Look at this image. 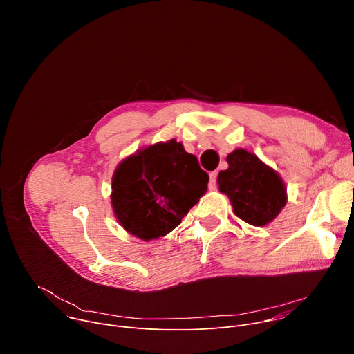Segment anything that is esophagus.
Wrapping results in <instances>:
<instances>
[{
    "label": "esophagus",
    "mask_w": 354,
    "mask_h": 354,
    "mask_svg": "<svg viewBox=\"0 0 354 354\" xmlns=\"http://www.w3.org/2000/svg\"><path fill=\"white\" fill-rule=\"evenodd\" d=\"M209 187H210L212 190H216V189H217V171L210 172V183H209Z\"/></svg>",
    "instance_id": "obj_1"
}]
</instances>
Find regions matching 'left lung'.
<instances>
[{
	"instance_id": "1",
	"label": "left lung",
	"mask_w": 354,
	"mask_h": 354,
	"mask_svg": "<svg viewBox=\"0 0 354 354\" xmlns=\"http://www.w3.org/2000/svg\"><path fill=\"white\" fill-rule=\"evenodd\" d=\"M227 162L217 183L228 196L234 214L255 227L272 223L287 203V187L280 175L243 148L234 149Z\"/></svg>"
}]
</instances>
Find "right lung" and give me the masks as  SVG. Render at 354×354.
Returning a JSON list of instances; mask_svg holds the SVG:
<instances>
[{
  "mask_svg": "<svg viewBox=\"0 0 354 354\" xmlns=\"http://www.w3.org/2000/svg\"><path fill=\"white\" fill-rule=\"evenodd\" d=\"M209 175L175 138L137 149L112 176V209L131 235L151 241L174 231L207 190Z\"/></svg>",
  "mask_w": 354,
  "mask_h": 354,
  "instance_id": "obj_1",
  "label": "right lung"
}]
</instances>
